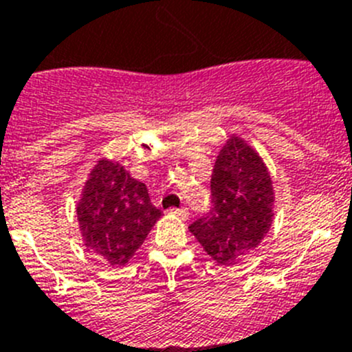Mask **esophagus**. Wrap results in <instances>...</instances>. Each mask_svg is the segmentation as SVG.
Here are the masks:
<instances>
[{"label":"esophagus","mask_w":352,"mask_h":352,"mask_svg":"<svg viewBox=\"0 0 352 352\" xmlns=\"http://www.w3.org/2000/svg\"><path fill=\"white\" fill-rule=\"evenodd\" d=\"M170 213L176 214L178 219L182 220H188V210L186 208H179V210H170Z\"/></svg>","instance_id":"esophagus-1"}]
</instances>
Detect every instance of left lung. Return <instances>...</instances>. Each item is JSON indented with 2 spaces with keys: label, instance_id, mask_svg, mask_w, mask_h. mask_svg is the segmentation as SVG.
I'll return each instance as SVG.
<instances>
[{
  "label": "left lung",
  "instance_id": "8db88e82",
  "mask_svg": "<svg viewBox=\"0 0 352 352\" xmlns=\"http://www.w3.org/2000/svg\"><path fill=\"white\" fill-rule=\"evenodd\" d=\"M211 210L188 231L219 264H234L257 250L275 217V188L266 162L232 133L220 148L211 176Z\"/></svg>",
  "mask_w": 352,
  "mask_h": 352
}]
</instances>
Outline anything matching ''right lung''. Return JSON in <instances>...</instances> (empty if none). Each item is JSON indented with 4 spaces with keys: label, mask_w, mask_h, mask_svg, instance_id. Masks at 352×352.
<instances>
[{
    "label": "right lung",
    "mask_w": 352,
    "mask_h": 352,
    "mask_svg": "<svg viewBox=\"0 0 352 352\" xmlns=\"http://www.w3.org/2000/svg\"><path fill=\"white\" fill-rule=\"evenodd\" d=\"M76 213L84 247L113 268L129 264L162 217L144 183L107 157L89 170Z\"/></svg>",
    "instance_id": "1"
}]
</instances>
